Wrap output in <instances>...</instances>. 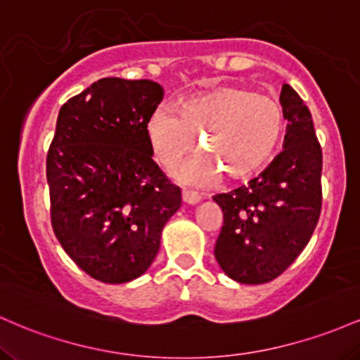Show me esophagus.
<instances>
[{
    "label": "esophagus",
    "mask_w": 360,
    "mask_h": 360,
    "mask_svg": "<svg viewBox=\"0 0 360 360\" xmlns=\"http://www.w3.org/2000/svg\"><path fill=\"white\" fill-rule=\"evenodd\" d=\"M181 199H184L185 204L195 205V204H199V202H200V195H199V193H195V192L184 191V193H181Z\"/></svg>",
    "instance_id": "34e87169"
}]
</instances>
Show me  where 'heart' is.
I'll list each match as a JSON object with an SVG mask.
<instances>
[{
	"label": "heart",
	"instance_id": "heart-1",
	"mask_svg": "<svg viewBox=\"0 0 360 360\" xmlns=\"http://www.w3.org/2000/svg\"><path fill=\"white\" fill-rule=\"evenodd\" d=\"M284 132V112L272 96L238 86H219L188 96L176 107H158L148 120L146 134L155 158L172 168L195 146V137L209 156L181 163L173 172L187 185L214 184L223 169L231 179H245L272 158Z\"/></svg>",
	"mask_w": 360,
	"mask_h": 360
}]
</instances>
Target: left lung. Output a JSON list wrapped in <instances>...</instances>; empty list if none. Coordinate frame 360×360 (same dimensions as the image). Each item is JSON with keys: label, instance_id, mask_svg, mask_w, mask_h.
I'll return each instance as SVG.
<instances>
[{"label": "left lung", "instance_id": "obj_1", "mask_svg": "<svg viewBox=\"0 0 360 360\" xmlns=\"http://www.w3.org/2000/svg\"><path fill=\"white\" fill-rule=\"evenodd\" d=\"M281 105L289 122L284 149L248 185L212 197L224 216L214 257L240 284L281 276L308 245L321 212L323 156L311 112L289 84Z\"/></svg>", "mask_w": 360, "mask_h": 360}]
</instances>
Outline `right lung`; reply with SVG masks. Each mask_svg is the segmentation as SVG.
I'll use <instances>...</instances> for the list:
<instances>
[{
  "label": "right lung",
  "mask_w": 360,
  "mask_h": 360,
  "mask_svg": "<svg viewBox=\"0 0 360 360\" xmlns=\"http://www.w3.org/2000/svg\"><path fill=\"white\" fill-rule=\"evenodd\" d=\"M163 95L149 79L102 78L59 110L47 155L52 229L71 260L100 282L143 276L181 205L146 134Z\"/></svg>",
  "instance_id": "1"
}]
</instances>
